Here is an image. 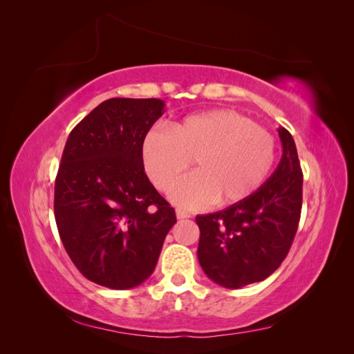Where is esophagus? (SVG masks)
Here are the masks:
<instances>
[{
    "label": "esophagus",
    "instance_id": "esophagus-1",
    "mask_svg": "<svg viewBox=\"0 0 354 354\" xmlns=\"http://www.w3.org/2000/svg\"><path fill=\"white\" fill-rule=\"evenodd\" d=\"M176 216H177V218H178V220H183V218H189V217H190V214H187L186 211L177 209V211H176Z\"/></svg>",
    "mask_w": 354,
    "mask_h": 354
}]
</instances>
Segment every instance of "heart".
<instances>
[{"label":"heart","mask_w":354,"mask_h":354,"mask_svg":"<svg viewBox=\"0 0 354 354\" xmlns=\"http://www.w3.org/2000/svg\"><path fill=\"white\" fill-rule=\"evenodd\" d=\"M274 158V137L250 118L226 109L186 116L171 122L168 131L152 128L142 142L146 174L164 194L177 186L195 159L196 173L173 195L183 208L248 199L269 177Z\"/></svg>","instance_id":"obj_1"}]
</instances>
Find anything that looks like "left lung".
<instances>
[{"label":"left lung","instance_id":"obj_1","mask_svg":"<svg viewBox=\"0 0 354 354\" xmlns=\"http://www.w3.org/2000/svg\"><path fill=\"white\" fill-rule=\"evenodd\" d=\"M282 158L252 196L218 212L198 216V260L220 286L238 289L264 281L282 264L298 229L303 173L292 136L281 127Z\"/></svg>","mask_w":354,"mask_h":354}]
</instances>
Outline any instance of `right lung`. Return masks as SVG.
Here are the masks:
<instances>
[{
  "label": "right lung",
  "instance_id": "1",
  "mask_svg": "<svg viewBox=\"0 0 354 354\" xmlns=\"http://www.w3.org/2000/svg\"><path fill=\"white\" fill-rule=\"evenodd\" d=\"M159 99H109L71 131L55 185L63 246L88 281L130 289L155 270L176 211L149 181L142 142Z\"/></svg>",
  "mask_w": 354,
  "mask_h": 354
}]
</instances>
